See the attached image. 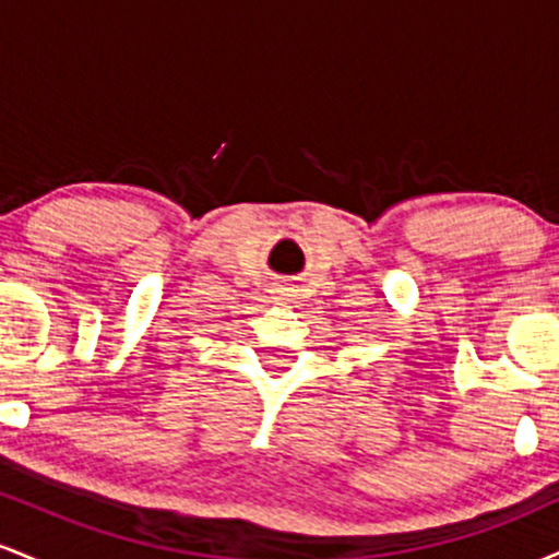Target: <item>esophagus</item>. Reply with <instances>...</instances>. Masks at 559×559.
<instances>
[{
	"instance_id": "34e87169",
	"label": "esophagus",
	"mask_w": 559,
	"mask_h": 559,
	"mask_svg": "<svg viewBox=\"0 0 559 559\" xmlns=\"http://www.w3.org/2000/svg\"><path fill=\"white\" fill-rule=\"evenodd\" d=\"M273 297L275 299H286L288 297V288L286 286H275L273 288Z\"/></svg>"
}]
</instances>
